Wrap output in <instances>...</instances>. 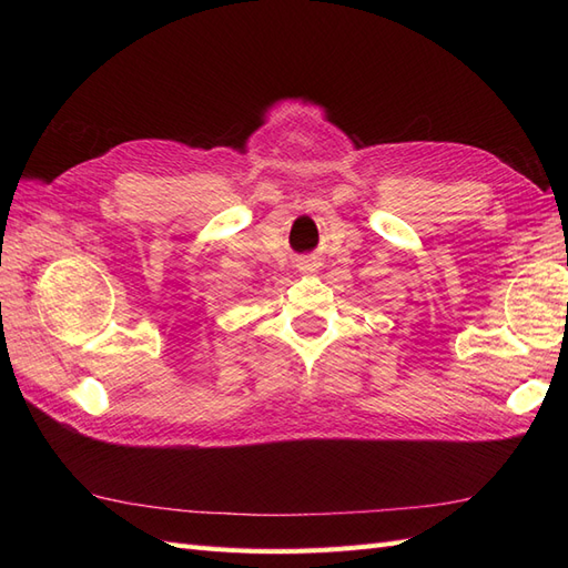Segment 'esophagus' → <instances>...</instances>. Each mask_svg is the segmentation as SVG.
Segmentation results:
<instances>
[{"instance_id": "34e87169", "label": "esophagus", "mask_w": 568, "mask_h": 568, "mask_svg": "<svg viewBox=\"0 0 568 568\" xmlns=\"http://www.w3.org/2000/svg\"><path fill=\"white\" fill-rule=\"evenodd\" d=\"M315 267H317L315 255H305V257H301V261H298V270L301 272H313Z\"/></svg>"}]
</instances>
